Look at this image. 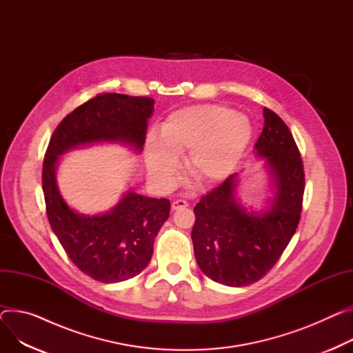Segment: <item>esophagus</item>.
<instances>
[{
    "label": "esophagus",
    "instance_id": "34e87169",
    "mask_svg": "<svg viewBox=\"0 0 353 353\" xmlns=\"http://www.w3.org/2000/svg\"><path fill=\"white\" fill-rule=\"evenodd\" d=\"M171 208H172L174 210L182 209V208H188V202H186V201H182V199H176V201H174V202L171 203Z\"/></svg>",
    "mask_w": 353,
    "mask_h": 353
}]
</instances>
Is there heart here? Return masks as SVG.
I'll list each match as a JSON object with an SVG mask.
<instances>
[{
    "instance_id": "heart-1",
    "label": "heart",
    "mask_w": 353,
    "mask_h": 353,
    "mask_svg": "<svg viewBox=\"0 0 353 353\" xmlns=\"http://www.w3.org/2000/svg\"><path fill=\"white\" fill-rule=\"evenodd\" d=\"M253 134L250 120L219 104L181 108L159 125L158 137L148 135L145 155L151 175L171 182L176 157L185 153L188 175L201 185L226 178L245 154Z\"/></svg>"
}]
</instances>
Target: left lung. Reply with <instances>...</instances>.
I'll list each match as a JSON object with an SVG mask.
<instances>
[{
    "label": "left lung",
    "instance_id": "8db88e82",
    "mask_svg": "<svg viewBox=\"0 0 353 353\" xmlns=\"http://www.w3.org/2000/svg\"><path fill=\"white\" fill-rule=\"evenodd\" d=\"M254 145L265 158L276 195L265 212H248L236 198L233 174L194 208V252L198 265L216 283L245 287L263 279L288 246L303 210L305 188L300 151L287 124L270 108Z\"/></svg>",
    "mask_w": 353,
    "mask_h": 353
}]
</instances>
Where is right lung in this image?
Returning a JSON list of instances; mask_svg holds the SVG:
<instances>
[{
    "mask_svg": "<svg viewBox=\"0 0 353 353\" xmlns=\"http://www.w3.org/2000/svg\"><path fill=\"white\" fill-rule=\"evenodd\" d=\"M151 97L101 93L68 114L53 131L42 167L48 221L73 264L100 283H120L140 274L152 257L154 240L170 216V201L127 191L107 213L74 212L57 185V162L68 150L100 141L143 151Z\"/></svg>",
    "mask_w": 353,
    "mask_h": 353,
    "instance_id": "right-lung-1",
    "label": "right lung"
}]
</instances>
